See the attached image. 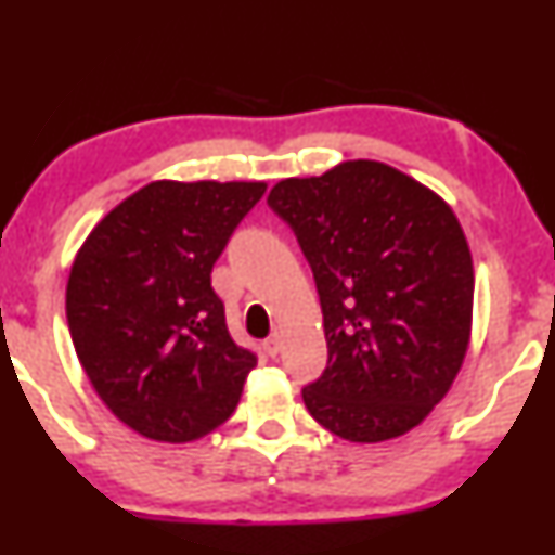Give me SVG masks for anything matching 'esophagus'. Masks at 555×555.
<instances>
[{"label": "esophagus", "mask_w": 555, "mask_h": 555, "mask_svg": "<svg viewBox=\"0 0 555 555\" xmlns=\"http://www.w3.org/2000/svg\"><path fill=\"white\" fill-rule=\"evenodd\" d=\"M264 350H267L269 357H276L279 350H281V337H279V335L267 337V340H264Z\"/></svg>", "instance_id": "obj_1"}]
</instances>
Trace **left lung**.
<instances>
[{"instance_id":"8db88e82","label":"left lung","mask_w":555,"mask_h":555,"mask_svg":"<svg viewBox=\"0 0 555 555\" xmlns=\"http://www.w3.org/2000/svg\"><path fill=\"white\" fill-rule=\"evenodd\" d=\"M267 203L321 296L327 367L304 387L308 413L352 443L403 436L446 397L469 345L475 274L455 212L367 158L279 181Z\"/></svg>"}]
</instances>
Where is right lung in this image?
<instances>
[{
  "label": "right lung",
  "mask_w": 555,
  "mask_h": 555,
  "mask_svg": "<svg viewBox=\"0 0 555 555\" xmlns=\"http://www.w3.org/2000/svg\"><path fill=\"white\" fill-rule=\"evenodd\" d=\"M267 183L154 181L102 218L65 288L78 360L139 436L188 443L237 409L257 354L232 340L212 264Z\"/></svg>",
  "instance_id": "right-lung-1"
}]
</instances>
